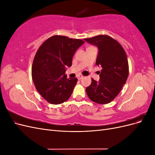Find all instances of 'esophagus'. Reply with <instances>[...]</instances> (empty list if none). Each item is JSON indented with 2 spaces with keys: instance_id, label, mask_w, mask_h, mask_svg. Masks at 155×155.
I'll use <instances>...</instances> for the list:
<instances>
[{
  "instance_id": "obj_1",
  "label": "esophagus",
  "mask_w": 155,
  "mask_h": 155,
  "mask_svg": "<svg viewBox=\"0 0 155 155\" xmlns=\"http://www.w3.org/2000/svg\"><path fill=\"white\" fill-rule=\"evenodd\" d=\"M83 76H82V75H79V76H78V79L79 80H80V79H81L82 78H83Z\"/></svg>"
}]
</instances>
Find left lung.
<instances>
[{
  "label": "left lung",
  "mask_w": 155,
  "mask_h": 155,
  "mask_svg": "<svg viewBox=\"0 0 155 155\" xmlns=\"http://www.w3.org/2000/svg\"><path fill=\"white\" fill-rule=\"evenodd\" d=\"M84 40L97 47L96 64L101 67L100 80L92 79L86 92L94 102L109 104L118 96L128 78L129 64L125 51L118 41L108 35H97Z\"/></svg>",
  "instance_id": "left-lung-1"
}]
</instances>
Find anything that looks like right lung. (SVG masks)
<instances>
[{
	"label": "right lung",
	"mask_w": 155,
	"mask_h": 155,
	"mask_svg": "<svg viewBox=\"0 0 155 155\" xmlns=\"http://www.w3.org/2000/svg\"><path fill=\"white\" fill-rule=\"evenodd\" d=\"M83 43L80 39L54 35L37 50L32 64V79L37 91L50 104H61L71 96L78 79H68L65 72Z\"/></svg>",
	"instance_id": "right-lung-1"
}]
</instances>
